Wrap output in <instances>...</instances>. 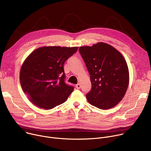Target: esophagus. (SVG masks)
Masks as SVG:
<instances>
[{
	"label": "esophagus",
	"instance_id": "1",
	"mask_svg": "<svg viewBox=\"0 0 151 151\" xmlns=\"http://www.w3.org/2000/svg\"><path fill=\"white\" fill-rule=\"evenodd\" d=\"M76 88L77 89H80L81 88V84L80 83H78L76 85Z\"/></svg>",
	"mask_w": 151,
	"mask_h": 151
}]
</instances>
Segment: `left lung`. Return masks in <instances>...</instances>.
<instances>
[{"mask_svg":"<svg viewBox=\"0 0 151 151\" xmlns=\"http://www.w3.org/2000/svg\"><path fill=\"white\" fill-rule=\"evenodd\" d=\"M90 75L92 88L88 101L101 109H108L121 101L129 83V71L123 55L104 42L79 48Z\"/></svg>","mask_w":151,"mask_h":151,"instance_id":"1","label":"left lung"}]
</instances>
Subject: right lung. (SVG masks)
<instances>
[{"label": "right lung", "mask_w": 151, "mask_h": 151, "mask_svg": "<svg viewBox=\"0 0 151 151\" xmlns=\"http://www.w3.org/2000/svg\"><path fill=\"white\" fill-rule=\"evenodd\" d=\"M78 47H42L34 50L21 68L19 81L28 99L40 109L65 102L74 87L64 82V64Z\"/></svg>", "instance_id": "obj_1"}]
</instances>
